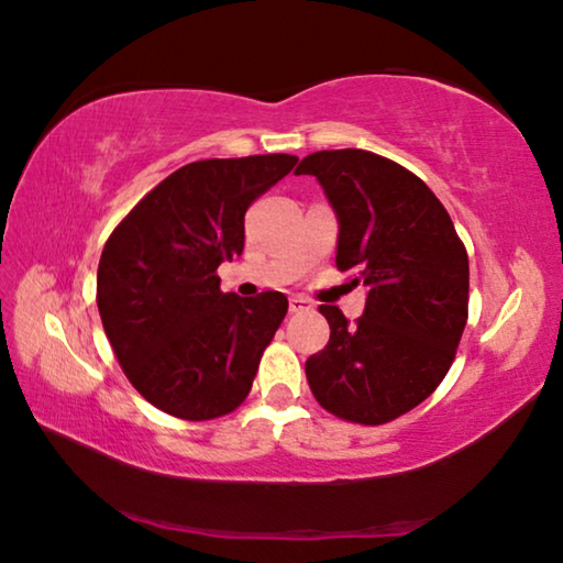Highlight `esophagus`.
Instances as JSON below:
<instances>
[{
	"mask_svg": "<svg viewBox=\"0 0 563 563\" xmlns=\"http://www.w3.org/2000/svg\"><path fill=\"white\" fill-rule=\"evenodd\" d=\"M288 306H290V313H308V310H313V302L302 296H292Z\"/></svg>",
	"mask_w": 563,
	"mask_h": 563,
	"instance_id": "1",
	"label": "esophagus"
}]
</instances>
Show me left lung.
<instances>
[{
  "mask_svg": "<svg viewBox=\"0 0 563 563\" xmlns=\"http://www.w3.org/2000/svg\"><path fill=\"white\" fill-rule=\"evenodd\" d=\"M333 205L335 265L365 285L363 316L320 306L330 341L306 361L328 413L383 426L433 394L468 320V255L451 216L421 177L368 150H320L296 169Z\"/></svg>",
  "mask_w": 563,
  "mask_h": 563,
  "instance_id": "obj_1",
  "label": "left lung"
}]
</instances>
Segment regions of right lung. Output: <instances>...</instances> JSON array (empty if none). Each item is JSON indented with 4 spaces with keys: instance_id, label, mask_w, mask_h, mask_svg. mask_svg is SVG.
I'll return each mask as SVG.
<instances>
[{
    "instance_id": "right-lung-1",
    "label": "right lung",
    "mask_w": 563,
    "mask_h": 563,
    "mask_svg": "<svg viewBox=\"0 0 563 563\" xmlns=\"http://www.w3.org/2000/svg\"><path fill=\"white\" fill-rule=\"evenodd\" d=\"M296 155L190 163L153 187L97 267V308L137 394L183 421H212L247 398L288 298L222 292L218 267L245 245V212Z\"/></svg>"
}]
</instances>
